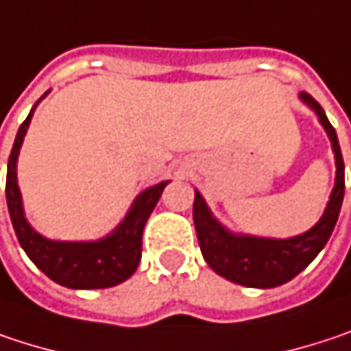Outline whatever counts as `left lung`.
Masks as SVG:
<instances>
[{"label":"left lung","mask_w":351,"mask_h":351,"mask_svg":"<svg viewBox=\"0 0 351 351\" xmlns=\"http://www.w3.org/2000/svg\"><path fill=\"white\" fill-rule=\"evenodd\" d=\"M300 100L313 112L324 126L335 158V182L330 195V201L324 208L319 221L302 235L275 239V237H257L247 233H235L227 229L208 208L203 195L195 189L193 203V221L197 229V239L201 245L203 257L207 265L221 277L257 289H269L291 281L300 275L326 247L335 221L339 217V208L343 201V158L337 143L334 126L330 124L324 108L309 94L302 92Z\"/></svg>","instance_id":"obj_1"}]
</instances>
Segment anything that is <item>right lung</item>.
<instances>
[{"mask_svg":"<svg viewBox=\"0 0 351 351\" xmlns=\"http://www.w3.org/2000/svg\"><path fill=\"white\" fill-rule=\"evenodd\" d=\"M49 90L36 102V106L46 98ZM36 106L19 126L16 143L8 162L5 199L8 210L14 225L17 241L36 267L44 271L51 281L70 289H104L126 281L141 263L143 255V231L150 213L154 210L165 186L171 180H162L144 189L132 201L124 219L108 235L96 241H58L48 239L38 233L23 210V199L17 184V156L29 128Z\"/></svg>","mask_w":351,"mask_h":351,"instance_id":"right-lung-1","label":"right lung"}]
</instances>
